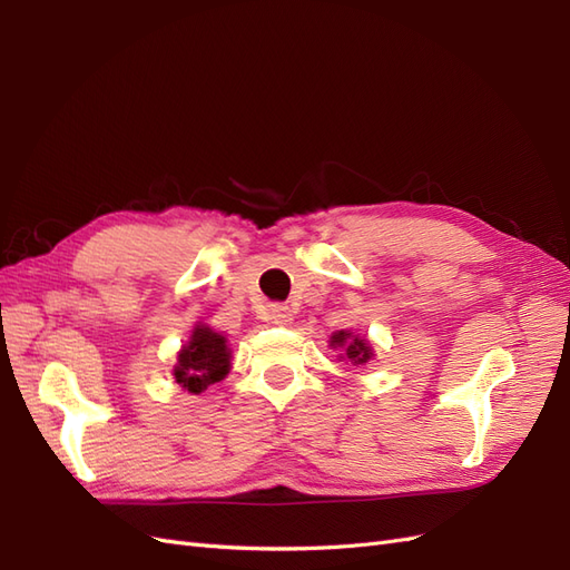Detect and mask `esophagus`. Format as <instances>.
<instances>
[{
  "instance_id": "34e87169",
  "label": "esophagus",
  "mask_w": 570,
  "mask_h": 570,
  "mask_svg": "<svg viewBox=\"0 0 570 570\" xmlns=\"http://www.w3.org/2000/svg\"><path fill=\"white\" fill-rule=\"evenodd\" d=\"M266 321H271L275 325H289L292 323V312L287 306H271L268 314H266Z\"/></svg>"
}]
</instances>
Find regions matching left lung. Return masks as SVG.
Listing matches in <instances>:
<instances>
[{"mask_svg":"<svg viewBox=\"0 0 570 570\" xmlns=\"http://www.w3.org/2000/svg\"><path fill=\"white\" fill-rule=\"evenodd\" d=\"M331 350L340 352V361H350L354 366H366L368 361L375 356L373 344L366 337H358L352 331H337L331 335Z\"/></svg>","mask_w":570,"mask_h":570,"instance_id":"obj_1","label":"left lung"}]
</instances>
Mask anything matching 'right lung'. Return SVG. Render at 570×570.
<instances>
[{
	"instance_id": "1",
	"label": "right lung",
	"mask_w": 570,
	"mask_h": 570,
	"mask_svg": "<svg viewBox=\"0 0 570 570\" xmlns=\"http://www.w3.org/2000/svg\"><path fill=\"white\" fill-rule=\"evenodd\" d=\"M230 358L233 350L228 347V337L216 333L209 325L197 323L193 335L180 347L178 364L170 373L183 390L189 394H202L230 373Z\"/></svg>"
}]
</instances>
